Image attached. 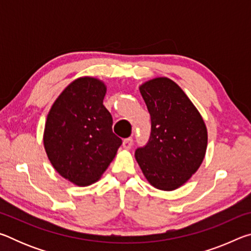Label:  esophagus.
<instances>
[{
    "label": "esophagus",
    "instance_id": "1",
    "mask_svg": "<svg viewBox=\"0 0 251 251\" xmlns=\"http://www.w3.org/2000/svg\"><path fill=\"white\" fill-rule=\"evenodd\" d=\"M131 146H133V138H126L123 141V147L125 148V150H130Z\"/></svg>",
    "mask_w": 251,
    "mask_h": 251
}]
</instances>
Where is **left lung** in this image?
Instances as JSON below:
<instances>
[{
	"label": "left lung",
	"mask_w": 251,
	"mask_h": 251,
	"mask_svg": "<svg viewBox=\"0 0 251 251\" xmlns=\"http://www.w3.org/2000/svg\"><path fill=\"white\" fill-rule=\"evenodd\" d=\"M151 114L150 141L135 151V158L151 186L175 190L201 166L207 150L202 117L184 91L167 77L139 86Z\"/></svg>",
	"instance_id": "1"
}]
</instances>
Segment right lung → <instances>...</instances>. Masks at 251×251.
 Here are the masks:
<instances>
[{
  "label": "right lung",
  "instance_id": "add662e5",
  "mask_svg": "<svg viewBox=\"0 0 251 251\" xmlns=\"http://www.w3.org/2000/svg\"><path fill=\"white\" fill-rule=\"evenodd\" d=\"M105 94L100 79H75L54 101L45 123L43 143L50 164L77 186L99 180L122 145L103 105Z\"/></svg>",
  "mask_w": 251,
  "mask_h": 251
}]
</instances>
